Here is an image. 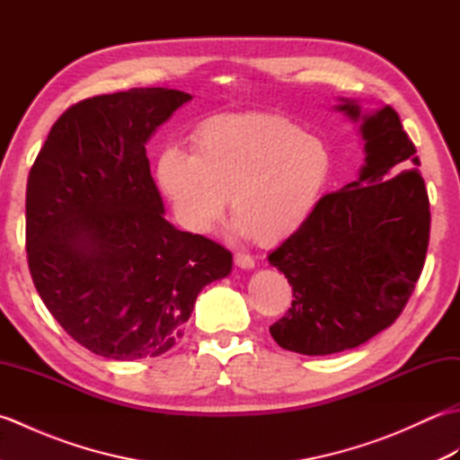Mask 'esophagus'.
I'll return each mask as SVG.
<instances>
[{"mask_svg": "<svg viewBox=\"0 0 460 460\" xmlns=\"http://www.w3.org/2000/svg\"><path fill=\"white\" fill-rule=\"evenodd\" d=\"M233 259H235V265L241 267V269H252V267H255V259H252L249 252H235V255H233Z\"/></svg>", "mask_w": 460, "mask_h": 460, "instance_id": "1", "label": "esophagus"}]
</instances>
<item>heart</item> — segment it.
Listing matches in <instances>:
<instances>
[{
	"label": "heart",
	"mask_w": 460,
	"mask_h": 460,
	"mask_svg": "<svg viewBox=\"0 0 460 460\" xmlns=\"http://www.w3.org/2000/svg\"><path fill=\"white\" fill-rule=\"evenodd\" d=\"M332 152L277 114H231L201 124L191 155L165 150L155 175L185 227L205 233L231 198L239 231L272 245L292 235L330 181Z\"/></svg>",
	"instance_id": "heart-1"
}]
</instances>
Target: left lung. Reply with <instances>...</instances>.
Wrapping results in <instances>:
<instances>
[{
    "label": "left lung",
    "mask_w": 460,
    "mask_h": 460,
    "mask_svg": "<svg viewBox=\"0 0 460 460\" xmlns=\"http://www.w3.org/2000/svg\"><path fill=\"white\" fill-rule=\"evenodd\" d=\"M366 165L344 190L322 195L310 217L269 255L292 287L287 314L272 324L277 344L328 356L364 344L402 314L425 265L431 211L415 144L385 106L361 114Z\"/></svg>",
    "instance_id": "8db88e82"
}]
</instances>
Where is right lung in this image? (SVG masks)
<instances>
[{"label": "right lung", "mask_w": 460, "mask_h": 460, "mask_svg": "<svg viewBox=\"0 0 460 460\" xmlns=\"http://www.w3.org/2000/svg\"><path fill=\"white\" fill-rule=\"evenodd\" d=\"M190 99L154 86L68 106L29 172L33 285L66 334L96 356L168 351L199 290L231 270L223 245L164 219L146 155L152 132Z\"/></svg>", "instance_id": "1"}]
</instances>
